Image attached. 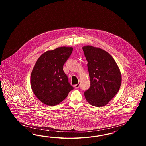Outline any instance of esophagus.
Wrapping results in <instances>:
<instances>
[{
  "mask_svg": "<svg viewBox=\"0 0 146 146\" xmlns=\"http://www.w3.org/2000/svg\"><path fill=\"white\" fill-rule=\"evenodd\" d=\"M80 87V84L79 82L78 84H75V86H74V87H75V88H79Z\"/></svg>",
  "mask_w": 146,
  "mask_h": 146,
  "instance_id": "1",
  "label": "esophagus"
}]
</instances>
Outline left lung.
<instances>
[{"label": "left lung", "instance_id": "left-lung-1", "mask_svg": "<svg viewBox=\"0 0 146 146\" xmlns=\"http://www.w3.org/2000/svg\"><path fill=\"white\" fill-rule=\"evenodd\" d=\"M88 62L90 88L84 92L86 100L93 106H106L119 90L121 74L115 59L103 49L91 45L82 47Z\"/></svg>", "mask_w": 146, "mask_h": 146}]
</instances>
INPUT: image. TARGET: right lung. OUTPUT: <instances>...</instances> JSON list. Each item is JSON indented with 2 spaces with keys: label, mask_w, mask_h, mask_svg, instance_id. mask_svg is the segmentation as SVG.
I'll list each match as a JSON object with an SVG mask.
<instances>
[{
  "label": "right lung",
  "mask_w": 146,
  "mask_h": 146,
  "mask_svg": "<svg viewBox=\"0 0 146 146\" xmlns=\"http://www.w3.org/2000/svg\"><path fill=\"white\" fill-rule=\"evenodd\" d=\"M62 46L43 53L38 58L31 76V89L40 101L49 106L59 104L73 87L69 84L63 66L73 51Z\"/></svg>",
  "instance_id": "obj_1"
}]
</instances>
